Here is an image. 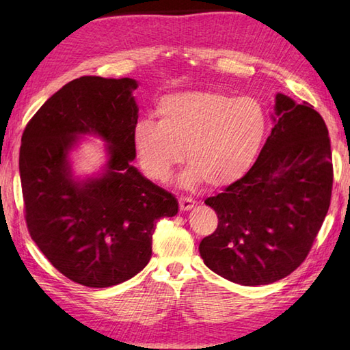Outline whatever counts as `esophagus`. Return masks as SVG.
Returning a JSON list of instances; mask_svg holds the SVG:
<instances>
[{"label": "esophagus", "instance_id": "34e87169", "mask_svg": "<svg viewBox=\"0 0 350 350\" xmlns=\"http://www.w3.org/2000/svg\"><path fill=\"white\" fill-rule=\"evenodd\" d=\"M194 206H196V202H194V200H192V198H189V197H182V198H179V207H180L182 212L191 211Z\"/></svg>", "mask_w": 350, "mask_h": 350}]
</instances>
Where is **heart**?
<instances>
[{
    "instance_id": "obj_1",
    "label": "heart",
    "mask_w": 350,
    "mask_h": 350,
    "mask_svg": "<svg viewBox=\"0 0 350 350\" xmlns=\"http://www.w3.org/2000/svg\"><path fill=\"white\" fill-rule=\"evenodd\" d=\"M158 123L141 120L133 129V147L148 179L167 182L183 161L187 187L206 180L226 187L247 173L267 131L262 103L221 92H185L162 98Z\"/></svg>"
}]
</instances>
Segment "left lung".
I'll list each match as a JSON object with an SVG mask.
<instances>
[{
	"mask_svg": "<svg viewBox=\"0 0 350 350\" xmlns=\"http://www.w3.org/2000/svg\"><path fill=\"white\" fill-rule=\"evenodd\" d=\"M275 114L248 173L204 200L218 227L200 242V256L215 273L242 286L292 273L307 258L331 203V139L322 116L281 93Z\"/></svg>",
	"mask_w": 350,
	"mask_h": 350,
	"instance_id": "obj_1",
	"label": "left lung"
}]
</instances>
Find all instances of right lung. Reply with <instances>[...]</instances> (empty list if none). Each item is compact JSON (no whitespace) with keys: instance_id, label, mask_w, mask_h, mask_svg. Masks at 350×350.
Instances as JSON below:
<instances>
[{"instance_id":"obj_1","label":"right lung","mask_w":350,"mask_h":350,"mask_svg":"<svg viewBox=\"0 0 350 350\" xmlns=\"http://www.w3.org/2000/svg\"><path fill=\"white\" fill-rule=\"evenodd\" d=\"M131 78L81 77L60 88L22 133L19 173L28 233L51 265L87 287L132 278L152 257L156 222L174 217L177 200L132 165L138 107ZM109 143L99 178L71 177L67 154L76 137Z\"/></svg>"}]
</instances>
